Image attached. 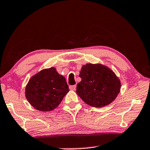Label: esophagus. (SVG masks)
Instances as JSON below:
<instances>
[{
	"mask_svg": "<svg viewBox=\"0 0 150 150\" xmlns=\"http://www.w3.org/2000/svg\"><path fill=\"white\" fill-rule=\"evenodd\" d=\"M69 88L72 91H75L76 89V85H71V86H69Z\"/></svg>",
	"mask_w": 150,
	"mask_h": 150,
	"instance_id": "1",
	"label": "esophagus"
}]
</instances>
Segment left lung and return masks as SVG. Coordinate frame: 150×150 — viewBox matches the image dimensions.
<instances>
[{
	"mask_svg": "<svg viewBox=\"0 0 150 150\" xmlns=\"http://www.w3.org/2000/svg\"><path fill=\"white\" fill-rule=\"evenodd\" d=\"M77 85V94L88 105L102 107L111 103L120 90V81L115 73L101 64L83 66Z\"/></svg>",
	"mask_w": 150,
	"mask_h": 150,
	"instance_id": "8db88e82",
	"label": "left lung"
}]
</instances>
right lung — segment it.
<instances>
[{"instance_id":"obj_1","label":"right lung","mask_w":150,"mask_h":150,"mask_svg":"<svg viewBox=\"0 0 150 150\" xmlns=\"http://www.w3.org/2000/svg\"><path fill=\"white\" fill-rule=\"evenodd\" d=\"M69 91L65 77L54 68H50L42 70L30 79L25 96L35 109L48 111L55 109Z\"/></svg>"}]
</instances>
